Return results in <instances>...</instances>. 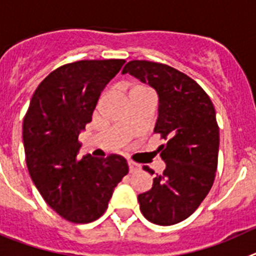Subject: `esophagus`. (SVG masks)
Segmentation results:
<instances>
[{"instance_id": "34e87169", "label": "esophagus", "mask_w": 256, "mask_h": 256, "mask_svg": "<svg viewBox=\"0 0 256 256\" xmlns=\"http://www.w3.org/2000/svg\"><path fill=\"white\" fill-rule=\"evenodd\" d=\"M128 171H130L131 174H132V172L140 171V168H142V167H140V164H138V163L132 162V160H128Z\"/></svg>"}]
</instances>
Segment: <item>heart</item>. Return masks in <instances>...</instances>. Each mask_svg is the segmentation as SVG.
<instances>
[{"instance_id": "obj_1", "label": "heart", "mask_w": 256, "mask_h": 256, "mask_svg": "<svg viewBox=\"0 0 256 256\" xmlns=\"http://www.w3.org/2000/svg\"><path fill=\"white\" fill-rule=\"evenodd\" d=\"M134 93H150V92H149L148 89L140 86V85H136V86H134L130 92V94H134Z\"/></svg>"}]
</instances>
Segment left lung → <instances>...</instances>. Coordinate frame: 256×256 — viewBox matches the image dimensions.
Masks as SVG:
<instances>
[{
  "mask_svg": "<svg viewBox=\"0 0 256 256\" xmlns=\"http://www.w3.org/2000/svg\"><path fill=\"white\" fill-rule=\"evenodd\" d=\"M126 72L158 94L154 132L166 140L156 150L166 162L164 171L153 178L150 190L138 196L140 210L152 223L176 224L196 210L214 182L220 148L216 110L196 82L171 66L134 60L124 68Z\"/></svg>",
  "mask_w": 256,
  "mask_h": 256,
  "instance_id": "8db88e82",
  "label": "left lung"
}]
</instances>
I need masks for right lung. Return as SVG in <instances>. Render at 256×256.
I'll return each instance as SVG.
<instances>
[{"mask_svg": "<svg viewBox=\"0 0 256 256\" xmlns=\"http://www.w3.org/2000/svg\"><path fill=\"white\" fill-rule=\"evenodd\" d=\"M125 60H82L56 68L34 92L22 124L28 171L48 206L72 223L98 220L128 166L121 156H79L78 138Z\"/></svg>", "mask_w": 256, "mask_h": 256, "instance_id": "obj_1", "label": "right lung"}]
</instances>
